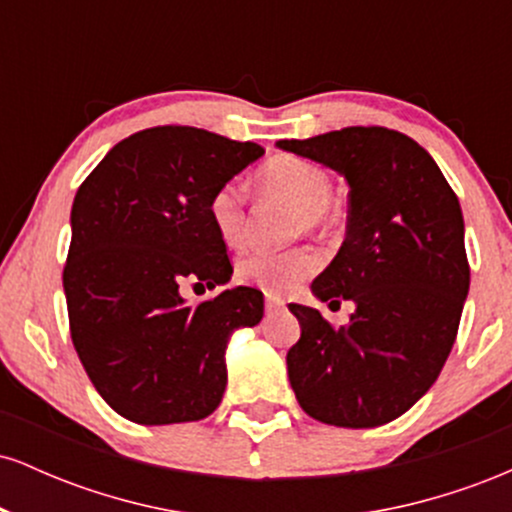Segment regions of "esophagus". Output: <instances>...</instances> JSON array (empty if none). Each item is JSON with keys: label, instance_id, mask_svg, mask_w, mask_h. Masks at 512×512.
Returning <instances> with one entry per match:
<instances>
[{"label": "esophagus", "instance_id": "34e87169", "mask_svg": "<svg viewBox=\"0 0 512 512\" xmlns=\"http://www.w3.org/2000/svg\"><path fill=\"white\" fill-rule=\"evenodd\" d=\"M264 305H267V310H269V313H276V310H281V308H284V298H279V296H272V293H267V303H264Z\"/></svg>", "mask_w": 512, "mask_h": 512}]
</instances>
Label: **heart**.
Wrapping results in <instances>:
<instances>
[{
    "instance_id": "obj_1",
    "label": "heart",
    "mask_w": 512,
    "mask_h": 512,
    "mask_svg": "<svg viewBox=\"0 0 512 512\" xmlns=\"http://www.w3.org/2000/svg\"><path fill=\"white\" fill-rule=\"evenodd\" d=\"M262 195L279 199L296 211L291 236L322 231L332 219V182L315 163L298 156H274L257 173ZM209 221L228 248H240L248 238V211L238 185L226 182L209 199ZM320 267L315 252L293 248L284 252L255 250L240 257L238 279L260 286L267 293H284L308 279Z\"/></svg>"
}]
</instances>
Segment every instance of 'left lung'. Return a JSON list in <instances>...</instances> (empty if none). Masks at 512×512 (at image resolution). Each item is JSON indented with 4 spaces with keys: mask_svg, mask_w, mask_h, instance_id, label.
Instances as JSON below:
<instances>
[{
    "mask_svg": "<svg viewBox=\"0 0 512 512\" xmlns=\"http://www.w3.org/2000/svg\"><path fill=\"white\" fill-rule=\"evenodd\" d=\"M276 146L349 182L346 238L313 281L320 301H354L349 325L291 303L301 339L286 354L298 404L342 428L395 421L426 395L455 344L469 262L457 195L431 154L387 127H344Z\"/></svg>",
    "mask_w": 512,
    "mask_h": 512,
    "instance_id": "obj_1",
    "label": "left lung"
}]
</instances>
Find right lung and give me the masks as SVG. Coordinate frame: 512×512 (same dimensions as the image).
<instances>
[{"label":"right lung","mask_w":512,"mask_h":512,"mask_svg":"<svg viewBox=\"0 0 512 512\" xmlns=\"http://www.w3.org/2000/svg\"><path fill=\"white\" fill-rule=\"evenodd\" d=\"M264 154L197 127L122 139L81 182L64 264L76 354L105 402L134 424L199 421L221 404L226 346L264 315L250 286L187 303L182 284L231 281L209 199Z\"/></svg>","instance_id":"1"}]
</instances>
